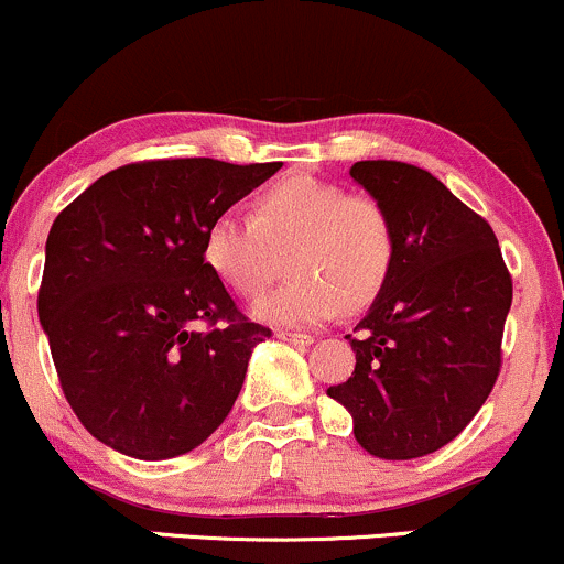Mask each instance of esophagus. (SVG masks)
I'll return each mask as SVG.
<instances>
[{
    "instance_id": "esophagus-1",
    "label": "esophagus",
    "mask_w": 564,
    "mask_h": 564,
    "mask_svg": "<svg viewBox=\"0 0 564 564\" xmlns=\"http://www.w3.org/2000/svg\"><path fill=\"white\" fill-rule=\"evenodd\" d=\"M276 336L282 338V341H290V344H299V347H308V344H314V336L312 333H299V330H280Z\"/></svg>"
}]
</instances>
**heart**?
Here are the masks:
<instances>
[{
  "label": "heart",
  "mask_w": 564,
  "mask_h": 564,
  "mask_svg": "<svg viewBox=\"0 0 564 564\" xmlns=\"http://www.w3.org/2000/svg\"><path fill=\"white\" fill-rule=\"evenodd\" d=\"M284 252L293 276L252 312L271 325H317L341 304L357 312L377 301L395 265V226L373 196L288 177L258 193L250 217L220 212L202 236L209 274L247 301L276 280Z\"/></svg>",
  "instance_id": "b5f03b06"
}]
</instances>
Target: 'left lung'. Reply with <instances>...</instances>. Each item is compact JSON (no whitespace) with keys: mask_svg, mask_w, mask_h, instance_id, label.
<instances>
[{"mask_svg":"<svg viewBox=\"0 0 564 564\" xmlns=\"http://www.w3.org/2000/svg\"><path fill=\"white\" fill-rule=\"evenodd\" d=\"M349 174L390 212L398 256L347 336L352 377L328 395L366 452L425 457L463 433L498 381L511 274L489 223L425 169L357 161Z\"/></svg>","mask_w":564,"mask_h":564,"instance_id":"1","label":"left lung"}]
</instances>
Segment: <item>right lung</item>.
<instances>
[{"label": "right lung", "instance_id": "1", "mask_svg": "<svg viewBox=\"0 0 564 564\" xmlns=\"http://www.w3.org/2000/svg\"><path fill=\"white\" fill-rule=\"evenodd\" d=\"M280 166L126 163L58 212L37 312L64 398L101 444L137 459L177 457L234 409L271 330L209 274L202 236Z\"/></svg>", "mask_w": 564, "mask_h": 564}]
</instances>
